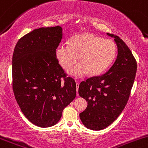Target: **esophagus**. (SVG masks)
Listing matches in <instances>:
<instances>
[{
	"instance_id": "esophagus-1",
	"label": "esophagus",
	"mask_w": 148,
	"mask_h": 148,
	"mask_svg": "<svg viewBox=\"0 0 148 148\" xmlns=\"http://www.w3.org/2000/svg\"><path fill=\"white\" fill-rule=\"evenodd\" d=\"M79 82L76 81V85H77V95H78V87H79Z\"/></svg>"
}]
</instances>
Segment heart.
Returning a JSON list of instances; mask_svg holds the SVG:
<instances>
[{
  "instance_id": "1",
  "label": "heart",
  "mask_w": 148,
  "mask_h": 148,
  "mask_svg": "<svg viewBox=\"0 0 148 148\" xmlns=\"http://www.w3.org/2000/svg\"><path fill=\"white\" fill-rule=\"evenodd\" d=\"M116 53L117 45L113 40L90 33L73 36L68 45H60L56 50V58L65 70H69L77 58L80 63L70 71L76 77L88 72L91 75L101 74L112 64Z\"/></svg>"
}]
</instances>
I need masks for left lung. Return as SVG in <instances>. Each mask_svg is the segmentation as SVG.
Instances as JSON below:
<instances>
[{
  "instance_id": "8db88e82",
  "label": "left lung",
  "mask_w": 148,
  "mask_h": 148,
  "mask_svg": "<svg viewBox=\"0 0 148 148\" xmlns=\"http://www.w3.org/2000/svg\"><path fill=\"white\" fill-rule=\"evenodd\" d=\"M107 34L115 38L118 46L115 62L105 74L79 85V95L88 102L80 118L85 127L94 130L106 128L118 118L128 101L137 71L136 60L125 42Z\"/></svg>"
}]
</instances>
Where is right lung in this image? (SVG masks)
Wrapping results in <instances>:
<instances>
[{
  "instance_id": "right-lung-1",
  "label": "right lung",
  "mask_w": 148,
  "mask_h": 148,
  "mask_svg": "<svg viewBox=\"0 0 148 148\" xmlns=\"http://www.w3.org/2000/svg\"><path fill=\"white\" fill-rule=\"evenodd\" d=\"M60 26L35 29L19 39L12 59L13 90L21 111L41 127L56 125L76 96V83L58 63Z\"/></svg>"
}]
</instances>
